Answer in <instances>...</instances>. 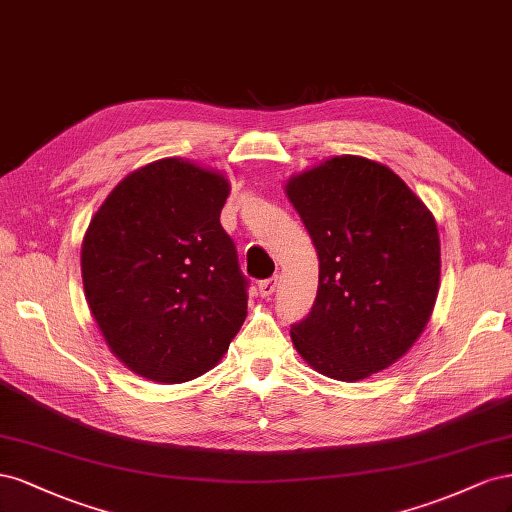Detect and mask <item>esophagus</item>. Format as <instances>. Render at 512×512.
<instances>
[{
    "label": "esophagus",
    "instance_id": "1",
    "mask_svg": "<svg viewBox=\"0 0 512 512\" xmlns=\"http://www.w3.org/2000/svg\"><path fill=\"white\" fill-rule=\"evenodd\" d=\"M276 281H279V276H270V279H264V281H259V283H257V289H259V294H261V296H264V298L272 296V294H274V289H276Z\"/></svg>",
    "mask_w": 512,
    "mask_h": 512
}]
</instances>
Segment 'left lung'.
<instances>
[{
  "label": "left lung",
  "mask_w": 512,
  "mask_h": 512,
  "mask_svg": "<svg viewBox=\"0 0 512 512\" xmlns=\"http://www.w3.org/2000/svg\"><path fill=\"white\" fill-rule=\"evenodd\" d=\"M319 257L317 296L291 324L319 373L356 382L399 360L425 330L440 287L431 212L388 167L337 156L287 184Z\"/></svg>",
  "instance_id": "8db88e82"
}]
</instances>
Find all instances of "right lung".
<instances>
[{
	"mask_svg": "<svg viewBox=\"0 0 512 512\" xmlns=\"http://www.w3.org/2000/svg\"><path fill=\"white\" fill-rule=\"evenodd\" d=\"M229 184L188 160L130 173L81 248L85 298L130 371L180 384L210 371L244 324L248 279L221 225Z\"/></svg>",
	"mask_w": 512,
	"mask_h": 512,
	"instance_id": "obj_1",
	"label": "right lung"
}]
</instances>
